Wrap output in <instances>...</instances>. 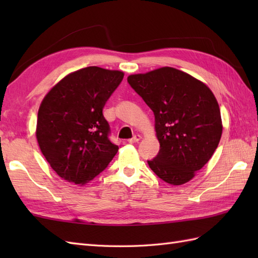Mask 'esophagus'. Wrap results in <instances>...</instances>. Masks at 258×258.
Segmentation results:
<instances>
[{
    "instance_id": "1",
    "label": "esophagus",
    "mask_w": 258,
    "mask_h": 258,
    "mask_svg": "<svg viewBox=\"0 0 258 258\" xmlns=\"http://www.w3.org/2000/svg\"><path fill=\"white\" fill-rule=\"evenodd\" d=\"M141 140H142V136L140 134H136V135L133 136V139L128 140L127 142H128V143H138V142H140Z\"/></svg>"
}]
</instances>
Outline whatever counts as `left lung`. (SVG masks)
Wrapping results in <instances>:
<instances>
[{
  "mask_svg": "<svg viewBox=\"0 0 258 258\" xmlns=\"http://www.w3.org/2000/svg\"><path fill=\"white\" fill-rule=\"evenodd\" d=\"M130 85L155 117L160 152L149 166L171 185H183L210 161L220 143V106L210 87L177 69L132 74Z\"/></svg>",
  "mask_w": 258,
  "mask_h": 258,
  "instance_id": "left-lung-1",
  "label": "left lung"
}]
</instances>
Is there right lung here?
<instances>
[{"mask_svg": "<svg viewBox=\"0 0 258 258\" xmlns=\"http://www.w3.org/2000/svg\"><path fill=\"white\" fill-rule=\"evenodd\" d=\"M123 78L122 71L84 68L64 76L42 100L36 140L61 178L83 186L117 153L118 146L107 138L103 107Z\"/></svg>", "mask_w": 258, "mask_h": 258, "instance_id": "add662e5", "label": "right lung"}]
</instances>
